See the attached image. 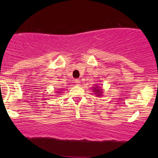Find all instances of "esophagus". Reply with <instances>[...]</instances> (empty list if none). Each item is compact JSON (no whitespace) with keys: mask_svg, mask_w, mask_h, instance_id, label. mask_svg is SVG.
Instances as JSON below:
<instances>
[{"mask_svg":"<svg viewBox=\"0 0 158 158\" xmlns=\"http://www.w3.org/2000/svg\"><path fill=\"white\" fill-rule=\"evenodd\" d=\"M74 82H75V84L77 85H80V80H79V79H75Z\"/></svg>","mask_w":158,"mask_h":158,"instance_id":"esophagus-1","label":"esophagus"}]
</instances>
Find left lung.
Returning <instances> with one entry per match:
<instances>
[{
  "label": "left lung",
  "mask_w": 158,
  "mask_h": 158,
  "mask_svg": "<svg viewBox=\"0 0 158 158\" xmlns=\"http://www.w3.org/2000/svg\"><path fill=\"white\" fill-rule=\"evenodd\" d=\"M92 89H93L92 90L94 91V94H95L97 97H102L103 93V89L102 88V87L99 86L98 85H96L95 86L93 87Z\"/></svg>",
  "instance_id": "left-lung-1"
}]
</instances>
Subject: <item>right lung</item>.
<instances>
[{"label": "right lung", "mask_w": 158, "mask_h": 158, "mask_svg": "<svg viewBox=\"0 0 158 158\" xmlns=\"http://www.w3.org/2000/svg\"><path fill=\"white\" fill-rule=\"evenodd\" d=\"M61 89H62V88H61ZM58 93H59V94H61V92H60V91H59V90H58Z\"/></svg>", "instance_id": "obj_1"}]
</instances>
